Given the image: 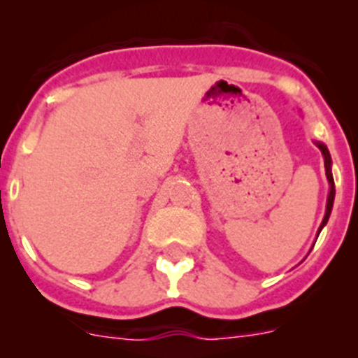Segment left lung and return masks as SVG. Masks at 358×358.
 <instances>
[{
  "label": "left lung",
  "mask_w": 358,
  "mask_h": 358,
  "mask_svg": "<svg viewBox=\"0 0 358 358\" xmlns=\"http://www.w3.org/2000/svg\"><path fill=\"white\" fill-rule=\"evenodd\" d=\"M319 147V150L322 152V157H324V170H327V179H328V185H330V194H328V201H327V213H324V218H322L321 227H319V233L324 226H327L328 218H330L331 213V208H334V199H335V185H334V176H331V157H330V152H328L327 145L322 143H315Z\"/></svg>",
  "instance_id": "1"
}]
</instances>
